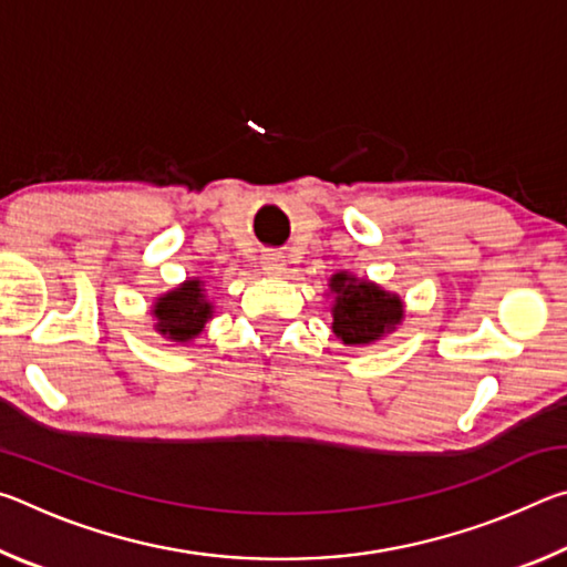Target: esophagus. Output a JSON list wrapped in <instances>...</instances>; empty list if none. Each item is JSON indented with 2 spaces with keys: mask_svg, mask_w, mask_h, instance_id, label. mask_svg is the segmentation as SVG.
Masks as SVG:
<instances>
[{
  "mask_svg": "<svg viewBox=\"0 0 567 567\" xmlns=\"http://www.w3.org/2000/svg\"><path fill=\"white\" fill-rule=\"evenodd\" d=\"M262 267L267 275H282L285 272V257L280 252H267L262 257Z\"/></svg>",
  "mask_w": 567,
  "mask_h": 567,
  "instance_id": "obj_1",
  "label": "esophagus"
}]
</instances>
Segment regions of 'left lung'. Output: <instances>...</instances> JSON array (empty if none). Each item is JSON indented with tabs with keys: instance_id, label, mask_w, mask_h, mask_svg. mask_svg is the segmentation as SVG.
<instances>
[{
	"instance_id": "obj_1",
	"label": "left lung",
	"mask_w": 567,
	"mask_h": 567,
	"mask_svg": "<svg viewBox=\"0 0 567 567\" xmlns=\"http://www.w3.org/2000/svg\"><path fill=\"white\" fill-rule=\"evenodd\" d=\"M334 292L332 330L344 344H368L380 340L402 320L398 295L380 290L378 285L338 272L330 280Z\"/></svg>"
}]
</instances>
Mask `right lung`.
<instances>
[{"label": "right lung", "mask_w": 567, "mask_h": 567, "mask_svg": "<svg viewBox=\"0 0 567 567\" xmlns=\"http://www.w3.org/2000/svg\"><path fill=\"white\" fill-rule=\"evenodd\" d=\"M157 330L175 342H187L203 332L205 322L213 315V305L205 300L199 280H187L177 290L159 297L155 305Z\"/></svg>", "instance_id": "obj_1"}]
</instances>
